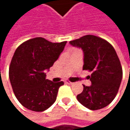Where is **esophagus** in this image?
Returning <instances> with one entry per match:
<instances>
[{
  "mask_svg": "<svg viewBox=\"0 0 130 130\" xmlns=\"http://www.w3.org/2000/svg\"><path fill=\"white\" fill-rule=\"evenodd\" d=\"M65 84H70V85H71V84H74V83H72V82H71V81H69V80H65Z\"/></svg>",
  "mask_w": 130,
  "mask_h": 130,
  "instance_id": "34e87169",
  "label": "esophagus"
}]
</instances>
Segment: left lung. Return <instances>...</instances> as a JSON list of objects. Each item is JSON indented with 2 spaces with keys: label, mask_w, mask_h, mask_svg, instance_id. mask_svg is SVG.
Here are the masks:
<instances>
[{
  "label": "left lung",
  "mask_w": 130,
  "mask_h": 130,
  "mask_svg": "<svg viewBox=\"0 0 130 130\" xmlns=\"http://www.w3.org/2000/svg\"><path fill=\"white\" fill-rule=\"evenodd\" d=\"M84 51L83 70L92 72L90 87L84 86L77 95L78 102L90 110L108 105L117 95L123 77V70L115 48L107 40L95 35H85L69 42Z\"/></svg>",
  "instance_id": "1"
}]
</instances>
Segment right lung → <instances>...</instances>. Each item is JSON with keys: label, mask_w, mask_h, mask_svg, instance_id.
<instances>
[{"label": "right lung", "mask_w": 130, "mask_h": 130, "mask_svg": "<svg viewBox=\"0 0 130 130\" xmlns=\"http://www.w3.org/2000/svg\"><path fill=\"white\" fill-rule=\"evenodd\" d=\"M67 41L52 43L35 38L22 43L15 50L9 69L13 92L25 108L43 111L56 100L63 81L54 83L46 79L49 70L63 51Z\"/></svg>", "instance_id": "add662e5"}]
</instances>
